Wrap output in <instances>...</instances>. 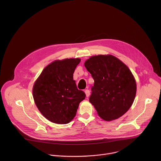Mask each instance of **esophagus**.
I'll return each mask as SVG.
<instances>
[{"label": "esophagus", "mask_w": 161, "mask_h": 161, "mask_svg": "<svg viewBox=\"0 0 161 161\" xmlns=\"http://www.w3.org/2000/svg\"><path fill=\"white\" fill-rule=\"evenodd\" d=\"M85 92L86 96L87 97H89V96H90V90H88V89H86V90H85Z\"/></svg>", "instance_id": "34e87169"}]
</instances>
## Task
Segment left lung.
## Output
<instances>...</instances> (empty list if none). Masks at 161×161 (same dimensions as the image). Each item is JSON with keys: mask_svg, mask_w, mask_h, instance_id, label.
Listing matches in <instances>:
<instances>
[{"mask_svg": "<svg viewBox=\"0 0 161 161\" xmlns=\"http://www.w3.org/2000/svg\"><path fill=\"white\" fill-rule=\"evenodd\" d=\"M94 80L89 101L106 121L119 119L132 106L136 93L135 79L126 65L113 55H97L85 62Z\"/></svg>", "mask_w": 161, "mask_h": 161, "instance_id": "1", "label": "left lung"}]
</instances>
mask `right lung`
I'll return each instance as SVG.
<instances>
[{
  "mask_svg": "<svg viewBox=\"0 0 161 161\" xmlns=\"http://www.w3.org/2000/svg\"><path fill=\"white\" fill-rule=\"evenodd\" d=\"M80 58L55 60L46 67L33 87L34 102L42 115L58 124L70 122L75 117L85 94L78 90L73 73Z\"/></svg>",
  "mask_w": 161,
  "mask_h": 161,
  "instance_id": "1",
  "label": "right lung"
}]
</instances>
